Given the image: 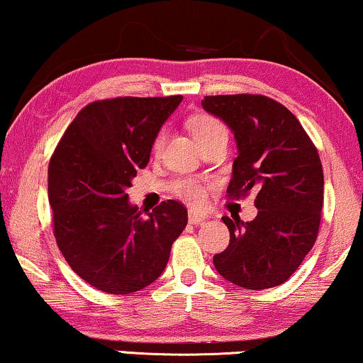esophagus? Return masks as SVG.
<instances>
[{
	"mask_svg": "<svg viewBox=\"0 0 363 363\" xmlns=\"http://www.w3.org/2000/svg\"><path fill=\"white\" fill-rule=\"evenodd\" d=\"M206 218H207L206 213L197 212V211H189V222L194 223V225H199V223H202Z\"/></svg>",
	"mask_w": 363,
	"mask_h": 363,
	"instance_id": "34e87169",
	"label": "esophagus"
}]
</instances>
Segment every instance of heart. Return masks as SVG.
Wrapping results in <instances>:
<instances>
[{
    "mask_svg": "<svg viewBox=\"0 0 363 363\" xmlns=\"http://www.w3.org/2000/svg\"><path fill=\"white\" fill-rule=\"evenodd\" d=\"M189 126H191V131H192L194 138L197 140V143L206 140V138H208V136L216 135V133L227 131L225 126H223L220 121H218L217 118H213V116H211V115L192 116L191 121H189ZM164 140H166V135L161 131L160 135L156 136L155 143H152V152H155V155H160L162 146H164ZM174 192L179 197L186 199L187 202L194 203V206H201V203L206 201V197H207L206 186L199 181H194V179H182L179 182H176Z\"/></svg>",
    "mask_w": 363,
    "mask_h": 363,
    "instance_id": "heart-1",
    "label": "heart"
}]
</instances>
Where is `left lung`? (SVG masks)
Masks as SVG:
<instances>
[{
    "instance_id": "1",
    "label": "left lung",
    "mask_w": 363,
    "mask_h": 363,
    "mask_svg": "<svg viewBox=\"0 0 363 363\" xmlns=\"http://www.w3.org/2000/svg\"><path fill=\"white\" fill-rule=\"evenodd\" d=\"M203 110L233 131L238 156L227 196L257 192L258 216L252 222L223 217L230 243L213 255L216 269L245 289L284 283L318 238L324 202V172L319 152L298 118L264 95H216Z\"/></svg>"
}]
</instances>
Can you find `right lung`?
<instances>
[{
	"instance_id": "obj_1",
	"label": "right lung",
	"mask_w": 363,
	"mask_h": 363,
	"mask_svg": "<svg viewBox=\"0 0 363 363\" xmlns=\"http://www.w3.org/2000/svg\"><path fill=\"white\" fill-rule=\"evenodd\" d=\"M181 101L182 95L91 101L50 157L55 242L69 267L104 293L128 294L156 281L187 225L181 202H161L145 218L125 192Z\"/></svg>"
}]
</instances>
